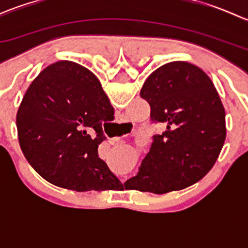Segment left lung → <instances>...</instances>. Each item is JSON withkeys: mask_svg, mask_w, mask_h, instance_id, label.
I'll return each instance as SVG.
<instances>
[{"mask_svg": "<svg viewBox=\"0 0 248 248\" xmlns=\"http://www.w3.org/2000/svg\"><path fill=\"white\" fill-rule=\"evenodd\" d=\"M140 97L150 104L151 121L166 129L155 134L126 188L163 194L198 182L216 163L227 134L226 111L214 82L199 67L174 61L150 74Z\"/></svg>", "mask_w": 248, "mask_h": 248, "instance_id": "left-lung-1", "label": "left lung"}]
</instances>
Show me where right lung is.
Here are the masks:
<instances>
[{
    "mask_svg": "<svg viewBox=\"0 0 248 248\" xmlns=\"http://www.w3.org/2000/svg\"><path fill=\"white\" fill-rule=\"evenodd\" d=\"M114 108L97 77L72 61L44 68L16 114L19 144L29 163L55 186L77 192L121 187L98 157L102 124Z\"/></svg>",
    "mask_w": 248,
    "mask_h": 248,
    "instance_id": "right-lung-1",
    "label": "right lung"
}]
</instances>
